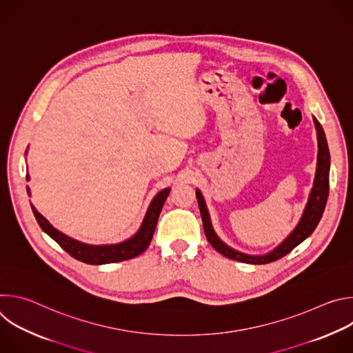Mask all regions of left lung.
<instances>
[{"label": "left lung", "mask_w": 353, "mask_h": 353, "mask_svg": "<svg viewBox=\"0 0 353 353\" xmlns=\"http://www.w3.org/2000/svg\"><path fill=\"white\" fill-rule=\"evenodd\" d=\"M313 120H314V125L317 130V139H319V157H317V170H316L314 184L310 191L309 201H307L306 208L303 211V215H301L297 226L278 247H275L272 251H270L268 254L248 256V254L240 253V251L233 250L232 247L225 244L216 236V233L212 228L211 218H210L203 194H201V191L198 188L195 190L201 218H203L205 236H207L210 244L218 251V253H221L222 256H225L230 260L240 261V263L268 264V263L276 261V260L282 259L283 256H286L288 253H290V251L296 245H299L301 241L307 239L314 232V229L317 228V225L323 216V212L325 210L328 191H330V150H328L327 138H325L321 124L319 123V120L316 117H313Z\"/></svg>", "instance_id": "obj_1"}]
</instances>
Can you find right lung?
<instances>
[{"label": "right lung", "instance_id": "add662e5", "mask_svg": "<svg viewBox=\"0 0 353 353\" xmlns=\"http://www.w3.org/2000/svg\"><path fill=\"white\" fill-rule=\"evenodd\" d=\"M29 180V176L26 177ZM170 192V187L163 188L159 191L155 198L152 199V203L149 204V208L145 214L143 222L139 228V230L130 239L117 243V244H86L82 241H78L60 230H57L52 223H50L37 210L30 204L33 215L41 228L43 232H46L53 240H56L61 248H64L70 256L77 259L78 261L92 264V265H100V264H110V263H119L124 260H131L139 254H142L143 251L148 248L150 240L154 237L157 223L159 214L163 208L165 201ZM28 194L30 195V191L28 188Z\"/></svg>", "mask_w": 353, "mask_h": 353}]
</instances>
